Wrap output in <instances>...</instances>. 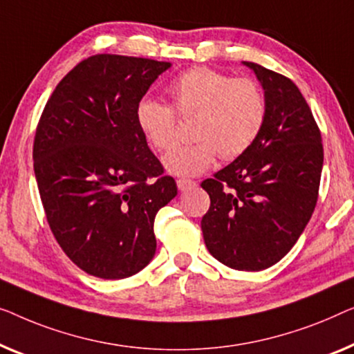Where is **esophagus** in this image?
<instances>
[{"label":"esophagus","mask_w":354,"mask_h":354,"mask_svg":"<svg viewBox=\"0 0 354 354\" xmlns=\"http://www.w3.org/2000/svg\"><path fill=\"white\" fill-rule=\"evenodd\" d=\"M176 184H178L179 191H187V189H192L197 186L196 181H192V179H186V178H179Z\"/></svg>","instance_id":"esophagus-1"}]
</instances>
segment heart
<instances>
[{"label":"heart","mask_w":354,"mask_h":354,"mask_svg":"<svg viewBox=\"0 0 354 354\" xmlns=\"http://www.w3.org/2000/svg\"><path fill=\"white\" fill-rule=\"evenodd\" d=\"M170 107L152 99L136 106V123L149 144L160 152L175 147L179 118L196 117V142L176 147L163 158V167L176 176L207 171L218 156L236 158L255 142L266 122L268 104L253 78H231L210 67H194L179 73L167 86Z\"/></svg>","instance_id":"b5f03b06"}]
</instances>
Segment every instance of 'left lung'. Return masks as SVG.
Segmentation results:
<instances>
[{
    "instance_id": "1",
    "label": "left lung",
    "mask_w": 354,
    "mask_h": 354,
    "mask_svg": "<svg viewBox=\"0 0 354 354\" xmlns=\"http://www.w3.org/2000/svg\"><path fill=\"white\" fill-rule=\"evenodd\" d=\"M265 89L268 113L255 142L202 183L208 252L232 270L261 271L290 252L315 212L322 162L321 131L290 78L243 62Z\"/></svg>"
}]
</instances>
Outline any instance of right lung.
<instances>
[{
	"instance_id": "add662e5",
	"label": "right lung",
	"mask_w": 354,
	"mask_h": 354,
	"mask_svg": "<svg viewBox=\"0 0 354 354\" xmlns=\"http://www.w3.org/2000/svg\"><path fill=\"white\" fill-rule=\"evenodd\" d=\"M171 67L96 54L48 99L33 142V170L49 227L88 274L125 279L156 255L153 220L178 194L151 152L136 106Z\"/></svg>"
}]
</instances>
